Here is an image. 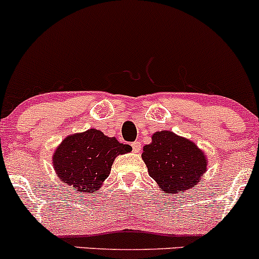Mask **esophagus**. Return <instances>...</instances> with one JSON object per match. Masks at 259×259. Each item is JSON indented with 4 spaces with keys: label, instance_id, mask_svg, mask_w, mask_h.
<instances>
[{
    "label": "esophagus",
    "instance_id": "1",
    "mask_svg": "<svg viewBox=\"0 0 259 259\" xmlns=\"http://www.w3.org/2000/svg\"><path fill=\"white\" fill-rule=\"evenodd\" d=\"M132 146H133V150H134L135 152H139L141 150V144H140V141H134V143L132 144Z\"/></svg>",
    "mask_w": 259,
    "mask_h": 259
}]
</instances>
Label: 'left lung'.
<instances>
[{
    "mask_svg": "<svg viewBox=\"0 0 259 259\" xmlns=\"http://www.w3.org/2000/svg\"><path fill=\"white\" fill-rule=\"evenodd\" d=\"M141 156L150 177L163 192L171 194L195 186L205 172L208 162L197 145L166 130L152 135V143L145 145Z\"/></svg>",
    "mask_w": 259,
    "mask_h": 259,
    "instance_id": "1",
    "label": "left lung"
}]
</instances>
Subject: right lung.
I'll return each mask as SVG.
<instances>
[{"label":"right lung","instance_id":"right-lung-1","mask_svg":"<svg viewBox=\"0 0 259 259\" xmlns=\"http://www.w3.org/2000/svg\"><path fill=\"white\" fill-rule=\"evenodd\" d=\"M132 151L130 145L108 138L102 132L90 129L71 135L62 141L54 153V168L64 183L75 192L91 194L107 180L114 158Z\"/></svg>","mask_w":259,"mask_h":259}]
</instances>
